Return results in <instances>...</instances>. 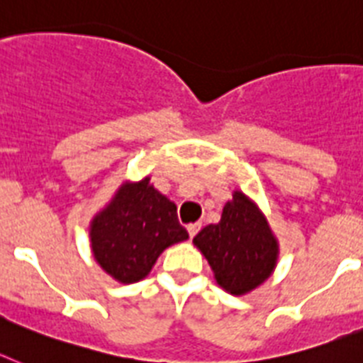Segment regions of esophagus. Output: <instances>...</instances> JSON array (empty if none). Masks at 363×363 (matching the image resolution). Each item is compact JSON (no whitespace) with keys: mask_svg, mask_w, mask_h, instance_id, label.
<instances>
[{"mask_svg":"<svg viewBox=\"0 0 363 363\" xmlns=\"http://www.w3.org/2000/svg\"><path fill=\"white\" fill-rule=\"evenodd\" d=\"M199 230H201V223H191V225H188V234H190L191 239L197 235V232H199Z\"/></svg>","mask_w":363,"mask_h":363,"instance_id":"esophagus-1","label":"esophagus"}]
</instances>
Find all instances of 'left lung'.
<instances>
[{"label": "left lung", "mask_w": 363, "mask_h": 363, "mask_svg": "<svg viewBox=\"0 0 363 363\" xmlns=\"http://www.w3.org/2000/svg\"><path fill=\"white\" fill-rule=\"evenodd\" d=\"M213 270L216 281L234 296L254 291L276 269L277 239L259 208L242 191H234L217 225L194 238Z\"/></svg>", "instance_id": "obj_1"}]
</instances>
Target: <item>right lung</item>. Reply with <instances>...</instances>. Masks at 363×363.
<instances>
[{"label":"right lung","instance_id":"right-lung-1","mask_svg":"<svg viewBox=\"0 0 363 363\" xmlns=\"http://www.w3.org/2000/svg\"><path fill=\"white\" fill-rule=\"evenodd\" d=\"M96 263L116 281L137 283L164 250L188 239L177 206L150 184V177L125 182L89 226Z\"/></svg>","mask_w":363,"mask_h":363}]
</instances>
